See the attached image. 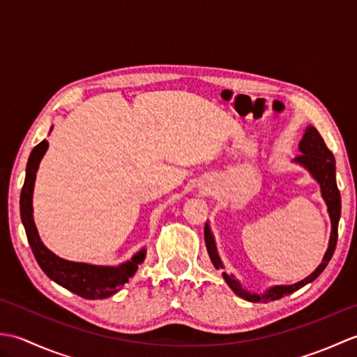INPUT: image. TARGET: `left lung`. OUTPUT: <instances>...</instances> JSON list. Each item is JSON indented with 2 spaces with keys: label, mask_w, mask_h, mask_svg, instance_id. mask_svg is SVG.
Returning a JSON list of instances; mask_svg holds the SVG:
<instances>
[{
  "label": "left lung",
  "mask_w": 357,
  "mask_h": 357,
  "mask_svg": "<svg viewBox=\"0 0 357 357\" xmlns=\"http://www.w3.org/2000/svg\"><path fill=\"white\" fill-rule=\"evenodd\" d=\"M299 149H301V153L296 156V161L304 167H307V169L312 172L313 178L321 184L322 196H324L325 202H327L328 213L331 218V236H330L328 250L324 256L322 264L307 279L301 280V282L294 284V285L273 287L262 296L245 291L236 279H234L233 276H229L227 273H224L222 276L225 279V282L230 285L231 290L236 293L239 298L245 299V301L264 302V304H267V302H270V301H276V299L284 298V296H287V294L294 293L296 290H299V288L307 285L308 282H313V280L325 270V267H327L333 253H335V250H336L337 224H339V218H340V193H339V188L336 184L335 156H333L331 150L327 147V144H325V141L322 139L321 133L317 132L313 126H310L305 130L304 138H302V141L299 142ZM204 238H206V245H207L211 262H213L216 268H222V262H221V259H219L218 252H216L213 234L210 233V229L207 224H206V229H204Z\"/></svg>",
  "instance_id": "8db88e82"
}]
</instances>
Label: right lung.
I'll use <instances>...</instances> for the list:
<instances>
[{
	"label": "right lung",
	"mask_w": 357,
	"mask_h": 357,
	"mask_svg": "<svg viewBox=\"0 0 357 357\" xmlns=\"http://www.w3.org/2000/svg\"><path fill=\"white\" fill-rule=\"evenodd\" d=\"M45 150H47V141H41L30 153L26 167L24 185H22L20 198L21 221L24 224L30 248H32L41 270L56 284L84 299L109 298V296L119 291V288L128 282V278L135 275V271L138 270V264L144 261L146 252L142 250L132 257V261L121 264L119 267H101V265H89L61 259L44 247L40 236H38L32 216V193L38 165H40Z\"/></svg>",
	"instance_id": "1"
}]
</instances>
